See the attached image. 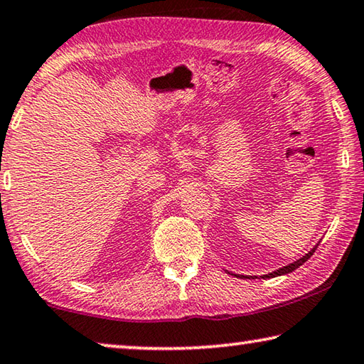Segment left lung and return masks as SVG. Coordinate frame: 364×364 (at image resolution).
Wrapping results in <instances>:
<instances>
[{
	"label": "left lung",
	"mask_w": 364,
	"mask_h": 364,
	"mask_svg": "<svg viewBox=\"0 0 364 364\" xmlns=\"http://www.w3.org/2000/svg\"><path fill=\"white\" fill-rule=\"evenodd\" d=\"M318 245H319V242L316 243V245H314L311 250H309L308 253H305L301 256L300 259H296V261H294V263H290V264H287V266H282V267H279V269H276V271H272V272H267V274H264L263 276V279H271V277H279V276H285V274H290V272H294L296 267H300L303 263H306V261L311 258V255L314 253V250L318 248ZM225 272H229V271H225ZM229 274H232V272H229ZM232 276H235V277H238V279H256V276H242V274H232Z\"/></svg>",
	"instance_id": "1"
}]
</instances>
